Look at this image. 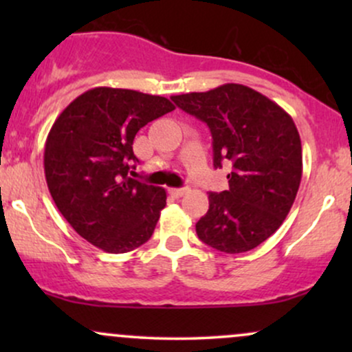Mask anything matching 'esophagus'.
Listing matches in <instances>:
<instances>
[{"mask_svg":"<svg viewBox=\"0 0 352 352\" xmlns=\"http://www.w3.org/2000/svg\"><path fill=\"white\" fill-rule=\"evenodd\" d=\"M168 193H170L172 197H175V199H180V197H184L185 193H187V188H170Z\"/></svg>","mask_w":352,"mask_h":352,"instance_id":"esophagus-1","label":"esophagus"}]
</instances>
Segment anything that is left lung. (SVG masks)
<instances>
[{
    "instance_id": "8db88e82",
    "label": "left lung",
    "mask_w": 352,
    "mask_h": 352,
    "mask_svg": "<svg viewBox=\"0 0 352 352\" xmlns=\"http://www.w3.org/2000/svg\"><path fill=\"white\" fill-rule=\"evenodd\" d=\"M172 100L210 127L213 165L232 162L228 190L208 193L197 235L223 253L256 248L281 227L300 188L301 139L292 116L254 89L233 82Z\"/></svg>"
}]
</instances>
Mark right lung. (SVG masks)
Here are the masks:
<instances>
[{
  "label": "right lung",
  "mask_w": 352,
  "mask_h": 352,
  "mask_svg": "<svg viewBox=\"0 0 352 352\" xmlns=\"http://www.w3.org/2000/svg\"><path fill=\"white\" fill-rule=\"evenodd\" d=\"M175 106L162 96L94 87L60 112L44 145V173L60 215L89 243L127 253L152 236L162 187L131 179L134 137Z\"/></svg>",
  "instance_id": "add662e5"
}]
</instances>
